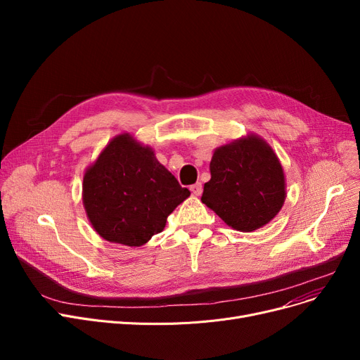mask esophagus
Listing matches in <instances>:
<instances>
[{
	"mask_svg": "<svg viewBox=\"0 0 360 360\" xmlns=\"http://www.w3.org/2000/svg\"><path fill=\"white\" fill-rule=\"evenodd\" d=\"M190 190H191V193H193L194 195H201V193H202V184H201V182H197V184H194V185L190 186Z\"/></svg>",
	"mask_w": 360,
	"mask_h": 360,
	"instance_id": "1",
	"label": "esophagus"
}]
</instances>
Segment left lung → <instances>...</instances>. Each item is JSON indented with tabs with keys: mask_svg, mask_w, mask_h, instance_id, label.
<instances>
[{
	"mask_svg": "<svg viewBox=\"0 0 360 360\" xmlns=\"http://www.w3.org/2000/svg\"><path fill=\"white\" fill-rule=\"evenodd\" d=\"M210 174L201 201L236 231L262 228L285 202L283 167L273 148L258 136L250 134L216 148Z\"/></svg>",
	"mask_w": 360,
	"mask_h": 360,
	"instance_id": "obj_1",
	"label": "left lung"
}]
</instances>
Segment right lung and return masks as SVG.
<instances>
[{
    "instance_id": "1",
    "label": "right lung",
    "mask_w": 360,
    "mask_h": 360,
    "mask_svg": "<svg viewBox=\"0 0 360 360\" xmlns=\"http://www.w3.org/2000/svg\"><path fill=\"white\" fill-rule=\"evenodd\" d=\"M190 194L153 148L129 134L112 139L83 178V204L93 229L127 247H141L160 233L167 216Z\"/></svg>"
}]
</instances>
